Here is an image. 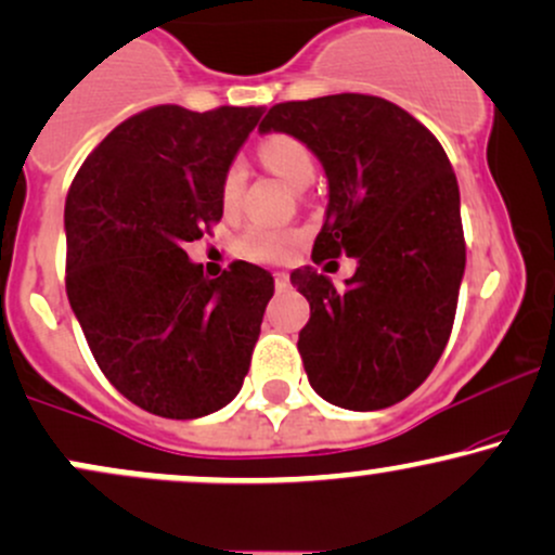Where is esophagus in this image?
<instances>
[{
  "label": "esophagus",
  "mask_w": 555,
  "mask_h": 555,
  "mask_svg": "<svg viewBox=\"0 0 555 555\" xmlns=\"http://www.w3.org/2000/svg\"><path fill=\"white\" fill-rule=\"evenodd\" d=\"M273 282H276L279 289H284V286H289V276H286L284 271H279V273H273Z\"/></svg>",
  "instance_id": "obj_1"
}]
</instances>
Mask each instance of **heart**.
<instances>
[{"mask_svg":"<svg viewBox=\"0 0 555 555\" xmlns=\"http://www.w3.org/2000/svg\"><path fill=\"white\" fill-rule=\"evenodd\" d=\"M260 158H263L266 167L276 171L292 188H305V184H310V180H313V156H310V151L297 138H266L260 143ZM242 188H245V167H242V162H232L227 167L224 177H221V206H224V211H234L237 208ZM297 240V232H292V229L258 224L247 229V234L240 242V250L247 258L258 260V263H284L295 253Z\"/></svg>","mask_w":555,"mask_h":555,"instance_id":"heart-1","label":"heart"}]
</instances>
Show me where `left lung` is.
Here are the masks:
<instances>
[{"mask_svg":"<svg viewBox=\"0 0 555 555\" xmlns=\"http://www.w3.org/2000/svg\"><path fill=\"white\" fill-rule=\"evenodd\" d=\"M258 132L297 138L326 171L315 263L358 260L344 289L313 266L289 276L310 302L297 341L310 386L341 410L397 404L441 358L467 260L441 143L397 104L362 93L276 104Z\"/></svg>","mask_w":555,"mask_h":555,"instance_id":"obj_1","label":"left lung"}]
</instances>
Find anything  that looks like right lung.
I'll return each instance as SVG.
<instances>
[{"instance_id":"obj_1","label":"right lung","mask_w":555,"mask_h":555,"mask_svg":"<svg viewBox=\"0 0 555 555\" xmlns=\"http://www.w3.org/2000/svg\"><path fill=\"white\" fill-rule=\"evenodd\" d=\"M263 106H154L86 158L65 203L67 297L112 386L158 417L211 415L240 393L273 276L219 279L184 253L221 219V177Z\"/></svg>"}]
</instances>
